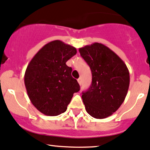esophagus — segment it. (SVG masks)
<instances>
[{"instance_id": "34e87169", "label": "esophagus", "mask_w": 150, "mask_h": 150, "mask_svg": "<svg viewBox=\"0 0 150 150\" xmlns=\"http://www.w3.org/2000/svg\"><path fill=\"white\" fill-rule=\"evenodd\" d=\"M77 82H78L79 85H82V79H81V78H79L78 80H77Z\"/></svg>"}]
</instances>
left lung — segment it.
I'll return each instance as SVG.
<instances>
[{"label": "left lung", "instance_id": "1", "mask_svg": "<svg viewBox=\"0 0 150 150\" xmlns=\"http://www.w3.org/2000/svg\"><path fill=\"white\" fill-rule=\"evenodd\" d=\"M79 51L92 75L90 87L82 95L86 111L93 118H107L125 100L130 85L129 70L116 53L100 43L85 46Z\"/></svg>", "mask_w": 150, "mask_h": 150}]
</instances>
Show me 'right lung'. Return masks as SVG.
<instances>
[{"label": "right lung", "mask_w": 150, "mask_h": 150, "mask_svg": "<svg viewBox=\"0 0 150 150\" xmlns=\"http://www.w3.org/2000/svg\"><path fill=\"white\" fill-rule=\"evenodd\" d=\"M77 50L60 40L48 43L31 60L25 73V85L31 102L46 116L66 111L80 85L66 62Z\"/></svg>", "instance_id": "obj_1"}]
</instances>
